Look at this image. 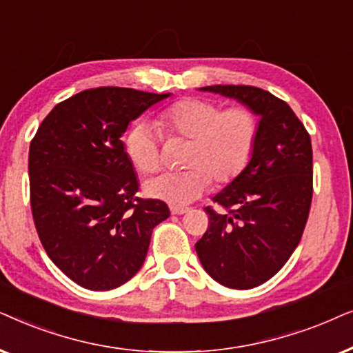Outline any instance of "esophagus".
Returning <instances> with one entry per match:
<instances>
[{
	"label": "esophagus",
	"mask_w": 353,
	"mask_h": 353,
	"mask_svg": "<svg viewBox=\"0 0 353 353\" xmlns=\"http://www.w3.org/2000/svg\"><path fill=\"white\" fill-rule=\"evenodd\" d=\"M187 211H189V208H185V206H171L172 214H184Z\"/></svg>",
	"instance_id": "1"
}]
</instances>
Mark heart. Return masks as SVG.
Listing matches in <instances>:
<instances>
[{
  "mask_svg": "<svg viewBox=\"0 0 353 353\" xmlns=\"http://www.w3.org/2000/svg\"><path fill=\"white\" fill-rule=\"evenodd\" d=\"M159 129L169 137L190 140L182 172H163L145 181L143 190L152 199L181 206L208 190L210 182L228 184L252 159L258 139V119L248 108L223 110L218 103L187 98L169 106L158 117ZM161 135L153 124L135 122L124 137L130 163L142 172L159 168Z\"/></svg>",
  "mask_w": 353,
  "mask_h": 353,
  "instance_id": "b5f03b06",
  "label": "heart"
}]
</instances>
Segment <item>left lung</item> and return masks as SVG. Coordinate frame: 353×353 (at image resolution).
Masks as SVG:
<instances>
[{"instance_id": "left-lung-1", "label": "left lung", "mask_w": 353, "mask_h": 353, "mask_svg": "<svg viewBox=\"0 0 353 353\" xmlns=\"http://www.w3.org/2000/svg\"><path fill=\"white\" fill-rule=\"evenodd\" d=\"M260 117L252 159L213 196L225 211L205 208L210 225L195 243L201 266L231 289L256 288L285 265L307 224L313 153L307 129L288 103L248 85H210Z\"/></svg>"}]
</instances>
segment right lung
<instances>
[{
  "label": "right lung",
  "mask_w": 353,
  "mask_h": 353,
  "mask_svg": "<svg viewBox=\"0 0 353 353\" xmlns=\"http://www.w3.org/2000/svg\"><path fill=\"white\" fill-rule=\"evenodd\" d=\"M171 93L121 87L83 90L56 105L30 143V205L51 261L75 284L111 290L132 279L161 200L139 199V179L121 137Z\"/></svg>",
  "instance_id": "1"
}]
</instances>
